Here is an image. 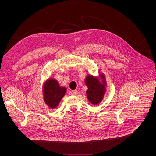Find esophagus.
I'll return each mask as SVG.
<instances>
[{
	"label": "esophagus",
	"mask_w": 156,
	"mask_h": 156,
	"mask_svg": "<svg viewBox=\"0 0 156 156\" xmlns=\"http://www.w3.org/2000/svg\"><path fill=\"white\" fill-rule=\"evenodd\" d=\"M71 94H72V95L75 96V95H77V94H78V92L77 90H72V91H71Z\"/></svg>",
	"instance_id": "34e87169"
}]
</instances>
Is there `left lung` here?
I'll list each match as a JSON object with an SVG mask.
<instances>
[{
    "label": "left lung",
    "instance_id": "1",
    "mask_svg": "<svg viewBox=\"0 0 156 156\" xmlns=\"http://www.w3.org/2000/svg\"><path fill=\"white\" fill-rule=\"evenodd\" d=\"M85 83L88 87L87 91V98L93 104H98L100 103L105 91V87L103 84L99 83L98 80L92 77L88 76L85 80Z\"/></svg>",
    "mask_w": 156,
    "mask_h": 156
}]
</instances>
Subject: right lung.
<instances>
[{
    "label": "right lung",
    "mask_w": 156,
    "mask_h": 156,
    "mask_svg": "<svg viewBox=\"0 0 156 156\" xmlns=\"http://www.w3.org/2000/svg\"><path fill=\"white\" fill-rule=\"evenodd\" d=\"M66 89L60 87L55 80L49 79L44 86V96L45 103L51 108H55L58 105Z\"/></svg>",
    "instance_id": "right-lung-1"
}]
</instances>
